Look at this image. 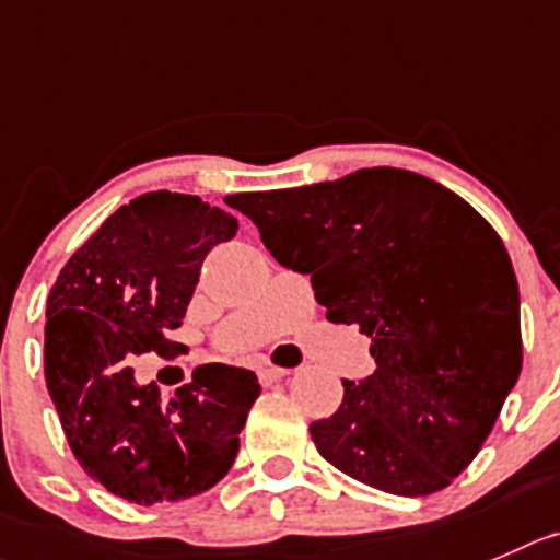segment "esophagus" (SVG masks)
<instances>
[{
    "label": "esophagus",
    "instance_id": "1",
    "mask_svg": "<svg viewBox=\"0 0 560 560\" xmlns=\"http://www.w3.org/2000/svg\"><path fill=\"white\" fill-rule=\"evenodd\" d=\"M289 374H291L289 369H277V365H260V369H258V376H260V382H264V385H271V382L285 380Z\"/></svg>",
    "mask_w": 560,
    "mask_h": 560
}]
</instances>
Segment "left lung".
<instances>
[{"mask_svg": "<svg viewBox=\"0 0 560 560\" xmlns=\"http://www.w3.org/2000/svg\"><path fill=\"white\" fill-rule=\"evenodd\" d=\"M225 203L277 264L311 275L329 322L371 338L374 374L343 380L338 412L311 423L318 454L382 492L448 487L523 371L520 289L494 228L443 184L396 167Z\"/></svg>", "mask_w": 560, "mask_h": 560, "instance_id": "1", "label": "left lung"}]
</instances>
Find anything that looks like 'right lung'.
<instances>
[{"label":"right lung","instance_id":"add662e5","mask_svg":"<svg viewBox=\"0 0 560 560\" xmlns=\"http://www.w3.org/2000/svg\"><path fill=\"white\" fill-rule=\"evenodd\" d=\"M238 222L197 195L145 191L120 206L62 266L46 305V387L73 456L129 503L184 500L214 487L238 454L258 376L203 365L162 396L137 385V354H178L180 327L211 247Z\"/></svg>","mask_w":560,"mask_h":560}]
</instances>
